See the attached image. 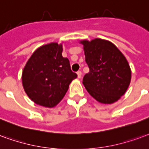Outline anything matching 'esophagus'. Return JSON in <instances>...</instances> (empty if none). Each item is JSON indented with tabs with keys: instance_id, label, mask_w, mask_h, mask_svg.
Instances as JSON below:
<instances>
[{
	"instance_id": "obj_1",
	"label": "esophagus",
	"mask_w": 149,
	"mask_h": 149,
	"mask_svg": "<svg viewBox=\"0 0 149 149\" xmlns=\"http://www.w3.org/2000/svg\"><path fill=\"white\" fill-rule=\"evenodd\" d=\"M77 74H78V78L80 79V78L82 77V71H81V70H79V71L77 72Z\"/></svg>"
}]
</instances>
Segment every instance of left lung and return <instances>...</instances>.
Returning <instances> with one entry per match:
<instances>
[{
  "label": "left lung",
  "mask_w": 149,
  "mask_h": 149,
  "mask_svg": "<svg viewBox=\"0 0 149 149\" xmlns=\"http://www.w3.org/2000/svg\"><path fill=\"white\" fill-rule=\"evenodd\" d=\"M85 60L90 68L82 83L94 99L103 104L117 102L126 92L131 70L125 57L113 43L94 39L82 40Z\"/></svg>",
  "instance_id": "obj_1"
}]
</instances>
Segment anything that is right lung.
Returning a JSON list of instances; mask_svg holds the SVG:
<instances>
[{"label": "right lung", "mask_w": 149, "mask_h": 149, "mask_svg": "<svg viewBox=\"0 0 149 149\" xmlns=\"http://www.w3.org/2000/svg\"><path fill=\"white\" fill-rule=\"evenodd\" d=\"M63 46L51 43L39 47L31 55L22 73L24 91L36 104L54 107L61 101L77 74L62 55Z\"/></svg>", "instance_id": "right-lung-1"}]
</instances>
